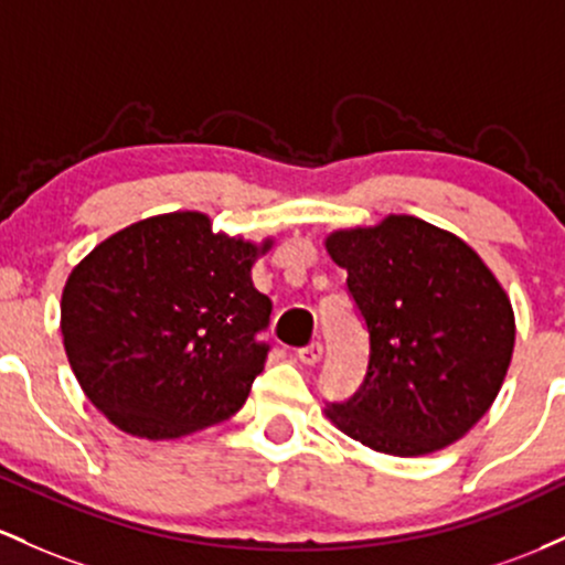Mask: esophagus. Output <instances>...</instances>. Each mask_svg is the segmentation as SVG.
Here are the masks:
<instances>
[{"instance_id": "obj_1", "label": "esophagus", "mask_w": 565, "mask_h": 565, "mask_svg": "<svg viewBox=\"0 0 565 565\" xmlns=\"http://www.w3.org/2000/svg\"><path fill=\"white\" fill-rule=\"evenodd\" d=\"M299 360L303 365H317L322 360V344L320 341H312L309 347H303V350H299Z\"/></svg>"}]
</instances>
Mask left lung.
Segmentation results:
<instances>
[{
  "instance_id": "1",
  "label": "left lung",
  "mask_w": 565,
  "mask_h": 565,
  "mask_svg": "<svg viewBox=\"0 0 565 565\" xmlns=\"http://www.w3.org/2000/svg\"><path fill=\"white\" fill-rule=\"evenodd\" d=\"M326 250L371 333L365 382L328 419L379 454L424 456L465 437L502 390L515 312L478 250L416 215L335 230Z\"/></svg>"
}]
</instances>
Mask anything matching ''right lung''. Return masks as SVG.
Here are the masks:
<instances>
[{
    "mask_svg": "<svg viewBox=\"0 0 565 565\" xmlns=\"http://www.w3.org/2000/svg\"><path fill=\"white\" fill-rule=\"evenodd\" d=\"M275 245L200 211L149 215L98 243L61 294L68 365L114 427L175 440L230 419L264 371L271 315L250 269Z\"/></svg>",
    "mask_w": 565,
    "mask_h": 565,
    "instance_id": "1",
    "label": "right lung"
}]
</instances>
